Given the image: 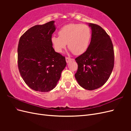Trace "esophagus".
I'll use <instances>...</instances> for the list:
<instances>
[{"label": "esophagus", "instance_id": "esophagus-1", "mask_svg": "<svg viewBox=\"0 0 131 131\" xmlns=\"http://www.w3.org/2000/svg\"><path fill=\"white\" fill-rule=\"evenodd\" d=\"M72 60V59L70 58V57H66V61L67 63H69L70 61H71Z\"/></svg>", "mask_w": 131, "mask_h": 131}]
</instances>
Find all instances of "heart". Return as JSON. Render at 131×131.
<instances>
[{"label": "heart", "mask_w": 131, "mask_h": 131, "mask_svg": "<svg viewBox=\"0 0 131 131\" xmlns=\"http://www.w3.org/2000/svg\"><path fill=\"white\" fill-rule=\"evenodd\" d=\"M59 37L53 35L51 41L55 51L62 52L68 46L74 54L80 55L86 52L90 45L91 31L86 25L70 23L62 27L58 31Z\"/></svg>", "instance_id": "1"}]
</instances>
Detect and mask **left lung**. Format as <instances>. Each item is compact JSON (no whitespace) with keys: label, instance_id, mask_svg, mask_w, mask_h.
Here are the masks:
<instances>
[{"label":"left lung","instance_id":"obj_1","mask_svg":"<svg viewBox=\"0 0 131 131\" xmlns=\"http://www.w3.org/2000/svg\"><path fill=\"white\" fill-rule=\"evenodd\" d=\"M92 29L88 50L75 60L78 68L75 74L79 84L88 90L101 88L108 80L114 65V47L109 35L102 28L89 23Z\"/></svg>","mask_w":131,"mask_h":131}]
</instances>
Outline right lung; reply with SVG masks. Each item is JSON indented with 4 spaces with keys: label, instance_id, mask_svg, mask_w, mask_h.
<instances>
[{
    "label": "right lung",
    "instance_id": "add662e5",
    "mask_svg": "<svg viewBox=\"0 0 131 131\" xmlns=\"http://www.w3.org/2000/svg\"><path fill=\"white\" fill-rule=\"evenodd\" d=\"M54 22L31 27L18 42L19 73L30 89L39 92L53 89L67 64L65 57L55 52L51 43L52 35L56 30Z\"/></svg>",
    "mask_w": 131,
    "mask_h": 131
}]
</instances>
